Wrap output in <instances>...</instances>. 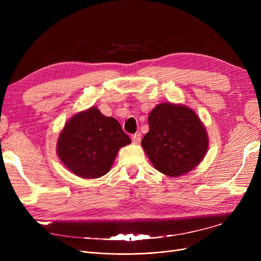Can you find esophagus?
<instances>
[{
    "label": "esophagus",
    "instance_id": "34e87169",
    "mask_svg": "<svg viewBox=\"0 0 261 261\" xmlns=\"http://www.w3.org/2000/svg\"><path fill=\"white\" fill-rule=\"evenodd\" d=\"M141 138H142V135H141V133H135V134H133L132 135V143L133 144H139L140 142H141Z\"/></svg>",
    "mask_w": 261,
    "mask_h": 261
}]
</instances>
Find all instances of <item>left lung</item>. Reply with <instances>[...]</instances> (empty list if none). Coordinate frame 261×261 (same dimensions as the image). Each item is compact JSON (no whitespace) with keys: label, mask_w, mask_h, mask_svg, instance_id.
<instances>
[{"label":"left lung","mask_w":261,"mask_h":261,"mask_svg":"<svg viewBox=\"0 0 261 261\" xmlns=\"http://www.w3.org/2000/svg\"><path fill=\"white\" fill-rule=\"evenodd\" d=\"M149 132L142 147L160 172L171 177L188 173L203 161L208 148V134L193 109L163 102L148 116Z\"/></svg>","instance_id":"1"}]
</instances>
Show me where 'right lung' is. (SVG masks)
Masks as SVG:
<instances>
[{
    "mask_svg": "<svg viewBox=\"0 0 261 261\" xmlns=\"http://www.w3.org/2000/svg\"><path fill=\"white\" fill-rule=\"evenodd\" d=\"M130 143L119 122L93 106L65 122L56 151L72 173L82 179H97L110 171L118 150Z\"/></svg>",
    "mask_w": 261,
    "mask_h": 261,
    "instance_id": "add662e5",
    "label": "right lung"
}]
</instances>
